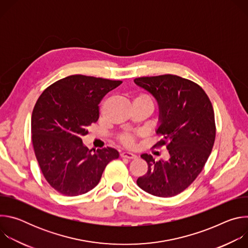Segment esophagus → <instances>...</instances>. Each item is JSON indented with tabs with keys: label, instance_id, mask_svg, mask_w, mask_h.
Masks as SVG:
<instances>
[{
	"label": "esophagus",
	"instance_id": "1",
	"mask_svg": "<svg viewBox=\"0 0 248 248\" xmlns=\"http://www.w3.org/2000/svg\"><path fill=\"white\" fill-rule=\"evenodd\" d=\"M121 157L122 158H127V159H136L137 158L136 155H134V154H132L130 152H123L121 154Z\"/></svg>",
	"mask_w": 248,
	"mask_h": 248
}]
</instances>
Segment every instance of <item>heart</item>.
I'll list each match as a JSON object with an SVG mask.
<instances>
[{
    "label": "heart",
    "mask_w": 248,
    "mask_h": 248,
    "mask_svg": "<svg viewBox=\"0 0 248 248\" xmlns=\"http://www.w3.org/2000/svg\"><path fill=\"white\" fill-rule=\"evenodd\" d=\"M136 102H146V103L153 105V100L150 97V95H148L147 93H144V92H140L135 95L133 103H136ZM136 136H137V134L124 132V133H121L120 135H118V141L123 146L131 148L135 145Z\"/></svg>",
    "instance_id": "obj_1"
}]
</instances>
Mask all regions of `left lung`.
<instances>
[{"label":"left lung","mask_w":248,"mask_h":248,"mask_svg":"<svg viewBox=\"0 0 248 248\" xmlns=\"http://www.w3.org/2000/svg\"><path fill=\"white\" fill-rule=\"evenodd\" d=\"M134 82L158 101L162 139L154 147L166 146L170 159L156 161L151 155L141 158L147 172L137 186L158 197H171L186 189L202 171L214 146L215 114L206 92L197 83L173 75L142 77Z\"/></svg>","instance_id":"left-lung-1"}]
</instances>
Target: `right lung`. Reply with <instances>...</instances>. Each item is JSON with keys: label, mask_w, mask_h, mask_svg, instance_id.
Here are the masks:
<instances>
[{"label": "right lung", "mask_w": 248, "mask_h": 248, "mask_svg": "<svg viewBox=\"0 0 248 248\" xmlns=\"http://www.w3.org/2000/svg\"><path fill=\"white\" fill-rule=\"evenodd\" d=\"M122 80L69 76L47 87L31 116L35 156L48 184L65 196L93 189L119 152L111 147L88 149L81 136L99 119V104ZM94 152L93 153V151Z\"/></svg>", "instance_id": "right-lung-1"}]
</instances>
